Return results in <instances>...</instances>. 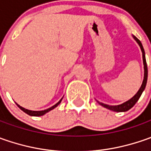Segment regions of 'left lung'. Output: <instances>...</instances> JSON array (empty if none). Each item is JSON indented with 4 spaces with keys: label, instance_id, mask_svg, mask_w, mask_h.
I'll use <instances>...</instances> for the list:
<instances>
[{
    "label": "left lung",
    "instance_id": "1",
    "mask_svg": "<svg viewBox=\"0 0 151 151\" xmlns=\"http://www.w3.org/2000/svg\"><path fill=\"white\" fill-rule=\"evenodd\" d=\"M134 38L136 40V42L139 44L140 49H141V51H142L143 54V62H144V68H145V76H144V81H143V83L141 85V87L139 88V90L138 91L136 94L134 96H133L131 98L130 100L127 101L124 103L121 104V105H118V106H109V105H107V104H104V103H101L100 101H97L100 105H101L102 107H106L109 110H112V111H114V112H126L128 110H129L131 107H134V104L136 103L137 101L139 100V98L140 97L141 94H142L143 91L145 90V86H146V83H147V77H148V69H147V64H146V60H145V50H144V48H143L142 44L141 42L136 38L134 36Z\"/></svg>",
    "mask_w": 151,
    "mask_h": 151
}]
</instances>
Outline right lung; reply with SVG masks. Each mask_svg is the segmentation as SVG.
<instances>
[{
	"label": "right lung",
	"instance_id": "right-lung-1",
	"mask_svg": "<svg viewBox=\"0 0 151 151\" xmlns=\"http://www.w3.org/2000/svg\"><path fill=\"white\" fill-rule=\"evenodd\" d=\"M61 100H62V98H61L60 101H58L55 105H54L53 107H50V108H48V109H46V110H43V111H31V110H27V109H25V108H23L22 107H21L19 106L18 104H17L18 107L20 108L21 110H22L24 113H26L27 114H28V115H30V116H36V117H38V116H42V115H44L46 113H48V112H50V110H52V109H54L55 107H56L60 103Z\"/></svg>",
	"mask_w": 151,
	"mask_h": 151
}]
</instances>
